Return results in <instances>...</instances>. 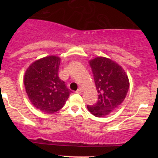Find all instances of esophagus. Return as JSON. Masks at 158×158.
Instances as JSON below:
<instances>
[{"instance_id":"1","label":"esophagus","mask_w":158,"mask_h":158,"mask_svg":"<svg viewBox=\"0 0 158 158\" xmlns=\"http://www.w3.org/2000/svg\"><path fill=\"white\" fill-rule=\"evenodd\" d=\"M82 91H83V90H82V89H81V88H79V89H78L77 91H76V93H77V94H81V93H82Z\"/></svg>"}]
</instances>
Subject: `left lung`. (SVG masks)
Returning a JSON list of instances; mask_svg holds the SVG:
<instances>
[{
  "label": "left lung",
  "instance_id": "1",
  "mask_svg": "<svg viewBox=\"0 0 158 158\" xmlns=\"http://www.w3.org/2000/svg\"><path fill=\"white\" fill-rule=\"evenodd\" d=\"M98 95L97 102L88 106V110L97 117L108 115L124 101L129 88L127 74L121 66L106 57L89 61Z\"/></svg>",
  "mask_w": 158,
  "mask_h": 158
}]
</instances>
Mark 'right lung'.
Instances as JSON below:
<instances>
[{
  "mask_svg": "<svg viewBox=\"0 0 158 158\" xmlns=\"http://www.w3.org/2000/svg\"><path fill=\"white\" fill-rule=\"evenodd\" d=\"M60 61L58 56H47L34 61L25 73L23 82L27 96L32 104L44 113L60 110L71 92L59 77Z\"/></svg>",
  "mask_w": 158,
  "mask_h": 158,
  "instance_id": "obj_1",
  "label": "right lung"
}]
</instances>
